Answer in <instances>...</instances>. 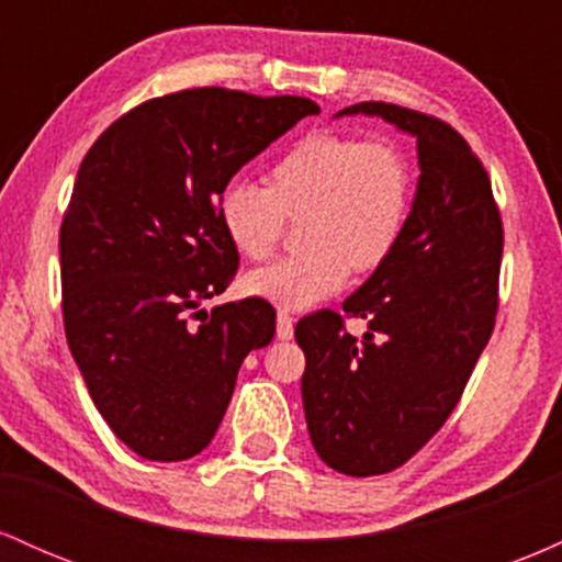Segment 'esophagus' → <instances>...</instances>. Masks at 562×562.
Returning a JSON list of instances; mask_svg holds the SVG:
<instances>
[{
    "label": "esophagus",
    "mask_w": 562,
    "mask_h": 562,
    "mask_svg": "<svg viewBox=\"0 0 562 562\" xmlns=\"http://www.w3.org/2000/svg\"><path fill=\"white\" fill-rule=\"evenodd\" d=\"M277 338L290 340L293 338V317L288 312L277 314Z\"/></svg>",
    "instance_id": "1"
}]
</instances>
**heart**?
Returning <instances> with one entry per match:
<instances>
[{"label": "heart", "instance_id": "obj_1", "mask_svg": "<svg viewBox=\"0 0 562 562\" xmlns=\"http://www.w3.org/2000/svg\"><path fill=\"white\" fill-rule=\"evenodd\" d=\"M412 177L404 153L385 137L322 132L303 137L269 171V187L232 179L216 216L237 254L263 261L274 254L285 218H301L306 250L245 277L250 295L280 308H308L346 285L351 269L383 267L404 235Z\"/></svg>", "mask_w": 562, "mask_h": 562}]
</instances>
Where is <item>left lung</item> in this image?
<instances>
[{
	"label": "left lung",
	"mask_w": 562,
	"mask_h": 562,
	"mask_svg": "<svg viewBox=\"0 0 562 562\" xmlns=\"http://www.w3.org/2000/svg\"><path fill=\"white\" fill-rule=\"evenodd\" d=\"M380 115L417 139L420 179L404 235L383 267L344 301L303 317L295 340L308 436L344 475L402 468L451 415L496 319L502 216L470 145L441 119L391 102L338 115ZM344 316L368 319L357 341Z\"/></svg>",
	"instance_id": "1"
}]
</instances>
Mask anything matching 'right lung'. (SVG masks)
<instances>
[{"instance_id":"right-lung-1","label":"right lung","mask_w":562,"mask_h":562,"mask_svg":"<svg viewBox=\"0 0 562 562\" xmlns=\"http://www.w3.org/2000/svg\"><path fill=\"white\" fill-rule=\"evenodd\" d=\"M317 113L306 97L184 89L121 115L81 160L60 227L66 338L100 415L145 460L209 447L243 359L272 344L263 299L200 308L240 261L216 200Z\"/></svg>"}]
</instances>
